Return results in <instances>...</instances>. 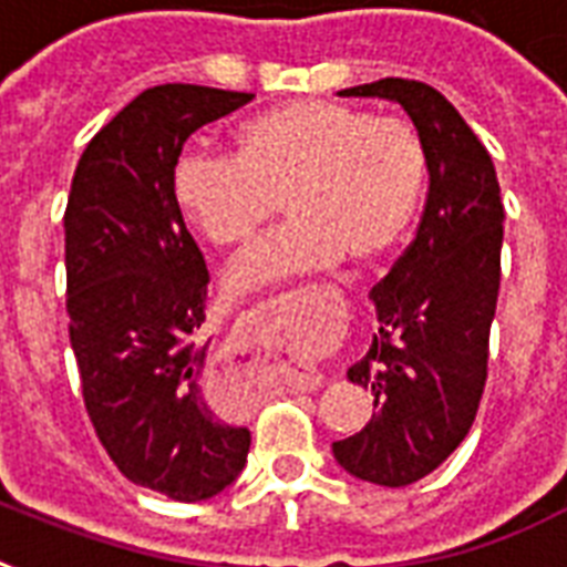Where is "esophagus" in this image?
I'll return each instance as SVG.
<instances>
[{
  "label": "esophagus",
  "instance_id": "obj_1",
  "mask_svg": "<svg viewBox=\"0 0 567 567\" xmlns=\"http://www.w3.org/2000/svg\"><path fill=\"white\" fill-rule=\"evenodd\" d=\"M320 382H323V377L311 373V377L297 379V382H293V388H297V391H315V388H320Z\"/></svg>",
  "mask_w": 567,
  "mask_h": 567
}]
</instances>
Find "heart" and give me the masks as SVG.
<instances>
[{
  "mask_svg": "<svg viewBox=\"0 0 567 567\" xmlns=\"http://www.w3.org/2000/svg\"><path fill=\"white\" fill-rule=\"evenodd\" d=\"M426 188V144L414 123L332 100H293L247 120L235 155L190 146L171 194L182 217L220 249H240L279 212L291 223L226 274L231 293L288 276L368 265L396 247Z\"/></svg>",
  "mask_w": 567,
  "mask_h": 567,
  "instance_id": "obj_1",
  "label": "heart"
}]
</instances>
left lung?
I'll use <instances>...</instances> for the list:
<instances>
[{"instance_id": "left-lung-1", "label": "left lung", "mask_w": 567, "mask_h": 567, "mask_svg": "<svg viewBox=\"0 0 567 567\" xmlns=\"http://www.w3.org/2000/svg\"><path fill=\"white\" fill-rule=\"evenodd\" d=\"M341 96L400 102L426 144L430 194L421 226L373 285L379 332L347 371L373 394V417L332 444L347 474L403 488L465 441L483 400L501 291V185L488 150L430 84L379 79Z\"/></svg>"}]
</instances>
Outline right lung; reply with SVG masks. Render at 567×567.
Returning a JSON list of instances; mask_svg holds the SVG:
<instances>
[{
	"label": "right lung",
	"mask_w": 567,
	"mask_h": 567,
	"mask_svg": "<svg viewBox=\"0 0 567 567\" xmlns=\"http://www.w3.org/2000/svg\"><path fill=\"white\" fill-rule=\"evenodd\" d=\"M252 93L158 84L93 135L64 212L66 315L82 396L120 474L196 503L238 480L249 430L212 385L205 258L173 203L171 176L196 128Z\"/></svg>",
	"instance_id": "obj_1"
}]
</instances>
